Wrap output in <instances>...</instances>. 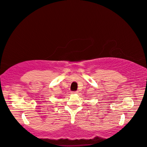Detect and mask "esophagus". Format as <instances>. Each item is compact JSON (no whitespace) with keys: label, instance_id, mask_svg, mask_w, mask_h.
<instances>
[{"label":"esophagus","instance_id":"esophagus-1","mask_svg":"<svg viewBox=\"0 0 147 147\" xmlns=\"http://www.w3.org/2000/svg\"><path fill=\"white\" fill-rule=\"evenodd\" d=\"M78 93H79V92H78L77 91H72V94H77Z\"/></svg>","mask_w":147,"mask_h":147}]
</instances>
